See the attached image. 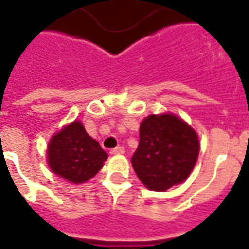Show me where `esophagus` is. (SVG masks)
<instances>
[{
    "mask_svg": "<svg viewBox=\"0 0 249 249\" xmlns=\"http://www.w3.org/2000/svg\"><path fill=\"white\" fill-rule=\"evenodd\" d=\"M124 152H125V149L123 148V146H117V148L110 150V154H124Z\"/></svg>",
    "mask_w": 249,
    "mask_h": 249,
    "instance_id": "obj_1",
    "label": "esophagus"
}]
</instances>
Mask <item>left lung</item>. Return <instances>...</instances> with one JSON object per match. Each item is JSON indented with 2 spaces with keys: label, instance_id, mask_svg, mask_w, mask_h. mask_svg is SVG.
Listing matches in <instances>:
<instances>
[{
  "label": "left lung",
  "instance_id": "left-lung-1",
  "mask_svg": "<svg viewBox=\"0 0 249 249\" xmlns=\"http://www.w3.org/2000/svg\"><path fill=\"white\" fill-rule=\"evenodd\" d=\"M199 154L194 129L174 115L149 116L140 125L132 165L148 189L165 191L189 177Z\"/></svg>",
  "mask_w": 249,
  "mask_h": 249
}]
</instances>
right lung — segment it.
I'll list each match as a JSON object with an SVG mask.
<instances>
[{
    "label": "right lung",
    "mask_w": 249,
    "mask_h": 249,
    "mask_svg": "<svg viewBox=\"0 0 249 249\" xmlns=\"http://www.w3.org/2000/svg\"><path fill=\"white\" fill-rule=\"evenodd\" d=\"M47 156L51 170L72 183L91 179L108 158L79 121H73L55 134L50 141Z\"/></svg>",
    "instance_id": "obj_1"
}]
</instances>
